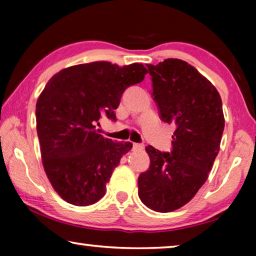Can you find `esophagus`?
I'll list each match as a JSON object with an SVG mask.
<instances>
[{
  "label": "esophagus",
  "mask_w": 256,
  "mask_h": 256,
  "mask_svg": "<svg viewBox=\"0 0 256 256\" xmlns=\"http://www.w3.org/2000/svg\"><path fill=\"white\" fill-rule=\"evenodd\" d=\"M144 146V144H133V150H142Z\"/></svg>",
  "instance_id": "1"
}]
</instances>
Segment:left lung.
I'll return each mask as SVG.
<instances>
[{
	"label": "left lung",
	"mask_w": 256,
	"mask_h": 256,
	"mask_svg": "<svg viewBox=\"0 0 256 256\" xmlns=\"http://www.w3.org/2000/svg\"><path fill=\"white\" fill-rule=\"evenodd\" d=\"M146 66L160 118L176 130L172 154L146 148L150 167L138 178V198L151 210L172 212L192 200L208 180L224 128L222 102L216 86L185 60Z\"/></svg>",
	"instance_id": "1"
}]
</instances>
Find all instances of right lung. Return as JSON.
I'll return each instance as SVG.
<instances>
[{"label": "right lung", "instance_id": "add662e5", "mask_svg": "<svg viewBox=\"0 0 256 256\" xmlns=\"http://www.w3.org/2000/svg\"><path fill=\"white\" fill-rule=\"evenodd\" d=\"M138 63L120 68L110 62L78 64L50 78L36 104L42 162L55 192L73 206L94 204L131 142H112L94 124L105 112L116 118L124 90L144 79Z\"/></svg>", "mask_w": 256, "mask_h": 256}]
</instances>
